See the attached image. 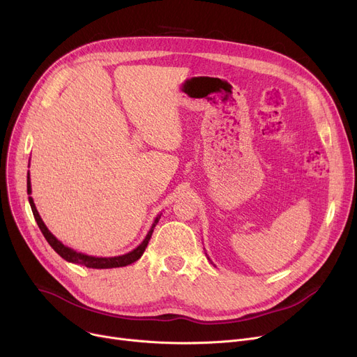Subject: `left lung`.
<instances>
[{
	"mask_svg": "<svg viewBox=\"0 0 357 357\" xmlns=\"http://www.w3.org/2000/svg\"><path fill=\"white\" fill-rule=\"evenodd\" d=\"M208 260H210V257H208Z\"/></svg>",
	"mask_w": 357,
	"mask_h": 357,
	"instance_id": "8db88e82",
	"label": "left lung"
}]
</instances>
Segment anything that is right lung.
Masks as SVG:
<instances>
[{
    "label": "right lung",
    "mask_w": 357,
    "mask_h": 357,
    "mask_svg": "<svg viewBox=\"0 0 357 357\" xmlns=\"http://www.w3.org/2000/svg\"><path fill=\"white\" fill-rule=\"evenodd\" d=\"M30 166V163H29ZM27 194L30 195L31 194V182H30V174H27ZM29 202H30V207H31V211H33V215H34V220L37 222V226H39L40 231L43 233L45 238L47 240L49 245L52 246V249L58 253L61 257H63L66 261H70V264H77V265H82V266H86V268H92V269H111V268H123V266H127V265H131L135 264L136 260H139L142 257V255L144 253L147 245H149V240L150 237H152V233H153V229L156 227V224L160 218V214L155 218L152 227H150L149 233L146 234L144 240L140 243V245L135 249L131 250L126 255H121V256H114V257H97V256H89V255H84V253H79L77 250H73L68 246H65L61 240L56 238L50 231L49 229L46 227V224L43 222L39 211H37L36 205H34V201L31 197H29Z\"/></svg>",
    "instance_id": "add662e5"
}]
</instances>
